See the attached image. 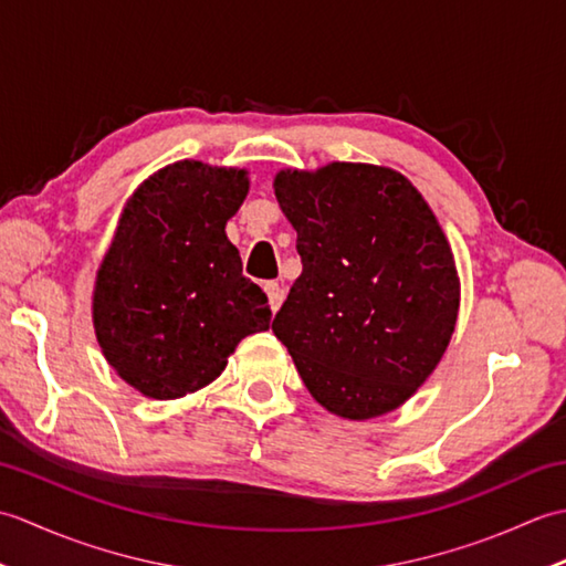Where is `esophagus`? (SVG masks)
<instances>
[{
	"label": "esophagus",
	"mask_w": 566,
	"mask_h": 566,
	"mask_svg": "<svg viewBox=\"0 0 566 566\" xmlns=\"http://www.w3.org/2000/svg\"><path fill=\"white\" fill-rule=\"evenodd\" d=\"M264 292H268V296H270L272 311H276V308L282 306V302H284V290L280 286V282H268V284H264Z\"/></svg>",
	"instance_id": "esophagus-1"
}]
</instances>
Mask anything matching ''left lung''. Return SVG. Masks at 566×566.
<instances>
[{"label": "left lung", "mask_w": 566, "mask_h": 566, "mask_svg": "<svg viewBox=\"0 0 566 566\" xmlns=\"http://www.w3.org/2000/svg\"><path fill=\"white\" fill-rule=\"evenodd\" d=\"M274 195L302 255L274 335L331 413L394 411L440 363L460 308L436 216L403 175L375 165L286 170Z\"/></svg>", "instance_id": "1"}]
</instances>
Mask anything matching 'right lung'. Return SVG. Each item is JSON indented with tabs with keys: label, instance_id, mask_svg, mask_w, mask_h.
Wrapping results in <instances>:
<instances>
[{
	"label": "right lung",
	"instance_id": "obj_1",
	"mask_svg": "<svg viewBox=\"0 0 566 566\" xmlns=\"http://www.w3.org/2000/svg\"><path fill=\"white\" fill-rule=\"evenodd\" d=\"M248 195L243 170L175 163L126 203L94 290L104 357L150 399L207 387L272 311L243 276L226 221Z\"/></svg>",
	"mask_w": 566,
	"mask_h": 566
}]
</instances>
